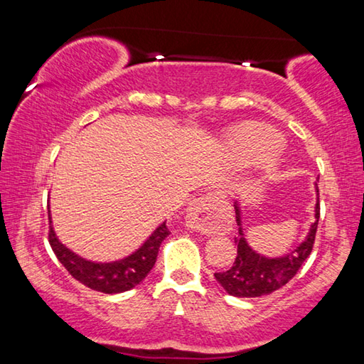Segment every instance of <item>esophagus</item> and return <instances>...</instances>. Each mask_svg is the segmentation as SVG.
<instances>
[{"label": "esophagus", "mask_w": 364, "mask_h": 364, "mask_svg": "<svg viewBox=\"0 0 364 364\" xmlns=\"http://www.w3.org/2000/svg\"><path fill=\"white\" fill-rule=\"evenodd\" d=\"M228 202L220 193H207L196 197L186 208L189 225L202 232H215L225 226Z\"/></svg>", "instance_id": "obj_1"}]
</instances>
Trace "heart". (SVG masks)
I'll return each mask as SVG.
<instances>
[{"label": "heart", "mask_w": 364, "mask_h": 364, "mask_svg": "<svg viewBox=\"0 0 364 364\" xmlns=\"http://www.w3.org/2000/svg\"><path fill=\"white\" fill-rule=\"evenodd\" d=\"M281 144V136L263 125H247L228 139V152L234 164L241 167L260 164Z\"/></svg>", "instance_id": "heart-1"}]
</instances>
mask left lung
Wrapping results in <instances>:
<instances>
[{"mask_svg": "<svg viewBox=\"0 0 364 364\" xmlns=\"http://www.w3.org/2000/svg\"><path fill=\"white\" fill-rule=\"evenodd\" d=\"M315 191V221L310 225V230H308L304 241L289 254L281 257L263 255L250 247L242 228L241 200L234 199V210H236V221L239 226L237 236L234 237V242L237 244V257L230 269L223 271V273H215V279L220 282V286L228 294L241 299L262 297V295L278 291L279 287L287 284L297 274L301 263L311 254L313 242H315L319 220V193L316 183Z\"/></svg>", "mask_w": 364, "mask_h": 364, "instance_id": "8db88e82", "label": "left lung"}]
</instances>
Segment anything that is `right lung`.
Returning <instances> with one entry per match:
<instances>
[{"label": "right lung", "mask_w": 364, "mask_h": 364, "mask_svg": "<svg viewBox=\"0 0 364 364\" xmlns=\"http://www.w3.org/2000/svg\"><path fill=\"white\" fill-rule=\"evenodd\" d=\"M48 213L49 244H51L58 260L64 264V268L77 281L82 282L86 287L93 289V291L104 294H120L130 291V289L136 287L141 281H144L154 264H156L160 245H162L164 239L170 234L164 221L130 255L112 262H93L88 260V258L80 257L59 241L56 231L53 228V217L49 205Z\"/></svg>", "instance_id": "right-lung-1"}]
</instances>
